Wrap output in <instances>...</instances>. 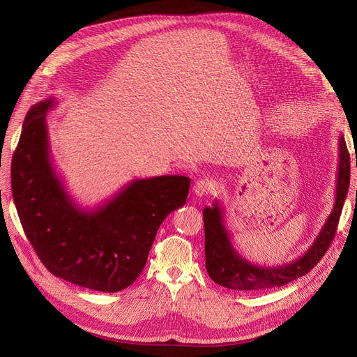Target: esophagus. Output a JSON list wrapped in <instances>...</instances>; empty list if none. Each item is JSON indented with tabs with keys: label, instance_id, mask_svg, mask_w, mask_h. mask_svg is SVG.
<instances>
[{
	"label": "esophagus",
	"instance_id": "obj_1",
	"mask_svg": "<svg viewBox=\"0 0 357 357\" xmlns=\"http://www.w3.org/2000/svg\"><path fill=\"white\" fill-rule=\"evenodd\" d=\"M214 186H213V182L207 178H202V179H198L194 185V195L197 197H207L213 192Z\"/></svg>",
	"mask_w": 357,
	"mask_h": 357
}]
</instances>
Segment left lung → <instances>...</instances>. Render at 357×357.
Returning a JSON list of instances; mask_svg holds the SVG:
<instances>
[{
    "instance_id": "left-lung-1",
    "label": "left lung",
    "mask_w": 357,
    "mask_h": 357,
    "mask_svg": "<svg viewBox=\"0 0 357 357\" xmlns=\"http://www.w3.org/2000/svg\"><path fill=\"white\" fill-rule=\"evenodd\" d=\"M350 182V156L343 135L339 137V166L335 179L334 207L320 233L308 250L298 259L280 266H260L238 255L230 240V233L224 224V214L220 201L213 207H205V266L215 284L234 291H260L282 287L294 279L308 273L327 252L334 238L337 224L344 205Z\"/></svg>"
}]
</instances>
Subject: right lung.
I'll return each mask as SVG.
<instances>
[{
  "label": "right lung",
  "instance_id": "right-lung-1",
  "mask_svg": "<svg viewBox=\"0 0 357 357\" xmlns=\"http://www.w3.org/2000/svg\"><path fill=\"white\" fill-rule=\"evenodd\" d=\"M50 97L27 112L11 162V190L24 233L54 276L101 292H119L143 271L162 221L186 202L191 179H133L85 208L69 195L50 158Z\"/></svg>",
  "mask_w": 357,
  "mask_h": 357
}]
</instances>
